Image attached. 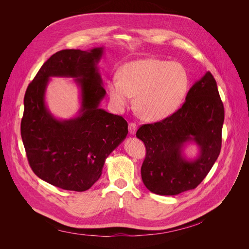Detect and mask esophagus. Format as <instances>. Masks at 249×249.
I'll list each match as a JSON object with an SVG mask.
<instances>
[{
    "instance_id": "34e87169",
    "label": "esophagus",
    "mask_w": 249,
    "mask_h": 249,
    "mask_svg": "<svg viewBox=\"0 0 249 249\" xmlns=\"http://www.w3.org/2000/svg\"><path fill=\"white\" fill-rule=\"evenodd\" d=\"M128 129H129V133L134 135V134L136 133V130H137V125H136V123H133V122L129 123Z\"/></svg>"
}]
</instances>
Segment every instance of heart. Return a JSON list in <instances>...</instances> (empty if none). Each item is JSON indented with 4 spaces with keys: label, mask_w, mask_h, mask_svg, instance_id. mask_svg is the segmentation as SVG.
Masks as SVG:
<instances>
[{
    "label": "heart",
    "mask_w": 249,
    "mask_h": 249,
    "mask_svg": "<svg viewBox=\"0 0 249 249\" xmlns=\"http://www.w3.org/2000/svg\"><path fill=\"white\" fill-rule=\"evenodd\" d=\"M189 75L184 65L159 58H142L125 63L119 77L108 84V93L117 109H124L136 97L135 106L141 118L160 121L172 115L184 101Z\"/></svg>",
    "instance_id": "1"
}]
</instances>
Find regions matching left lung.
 Masks as SVG:
<instances>
[{"mask_svg":"<svg viewBox=\"0 0 249 249\" xmlns=\"http://www.w3.org/2000/svg\"><path fill=\"white\" fill-rule=\"evenodd\" d=\"M223 122L224 106L217 83L207 71L190 89L186 102L177 112L137 130V138L146 147L141 166L143 184L150 192L162 196L197 188L220 154ZM190 141L200 148L194 161L182 155V148Z\"/></svg>","mask_w":249,"mask_h":249,"instance_id":"8db88e82","label":"left lung"}]
</instances>
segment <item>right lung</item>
I'll use <instances>...</instances> for the list:
<instances>
[{"instance_id": "obj_1", "label": "right lung", "mask_w": 249, "mask_h": 249, "mask_svg": "<svg viewBox=\"0 0 249 249\" xmlns=\"http://www.w3.org/2000/svg\"><path fill=\"white\" fill-rule=\"evenodd\" d=\"M103 50L56 52L43 63L25 93L21 136L28 162L38 178L63 190H89L100 178L109 154L128 133L122 116L99 108L106 95L97 67ZM50 76L76 78L82 107L73 120L57 121L46 108Z\"/></svg>"}]
</instances>
